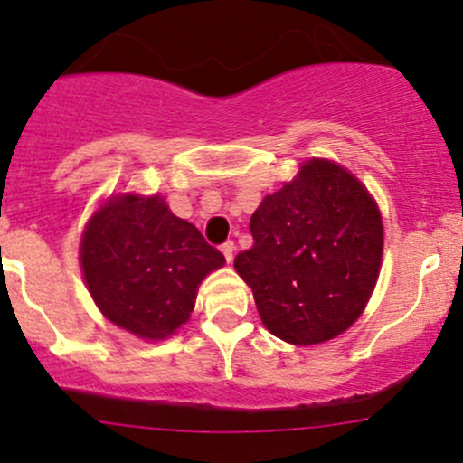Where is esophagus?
<instances>
[{"label":"esophagus","instance_id":"1","mask_svg":"<svg viewBox=\"0 0 463 463\" xmlns=\"http://www.w3.org/2000/svg\"><path fill=\"white\" fill-rule=\"evenodd\" d=\"M233 242L232 241H227V242H222L221 245V251H222V256H225V260L227 262H232V258H233Z\"/></svg>","mask_w":463,"mask_h":463}]
</instances>
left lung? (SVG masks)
<instances>
[{
    "label": "left lung",
    "mask_w": 463,
    "mask_h": 463,
    "mask_svg": "<svg viewBox=\"0 0 463 463\" xmlns=\"http://www.w3.org/2000/svg\"><path fill=\"white\" fill-rule=\"evenodd\" d=\"M253 245L233 258L271 335L328 341L365 308L383 258L381 212L341 165L310 159L253 212Z\"/></svg>",
    "instance_id": "left-lung-1"
}]
</instances>
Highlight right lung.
Returning a JSON list of instances; mask_svg holds the SVG:
<instances>
[{"label":"right lung","mask_w":463,"mask_h":463,"mask_svg":"<svg viewBox=\"0 0 463 463\" xmlns=\"http://www.w3.org/2000/svg\"><path fill=\"white\" fill-rule=\"evenodd\" d=\"M222 262L225 256L157 194L113 196L82 233L80 264L93 301L142 339H165L185 324L199 284Z\"/></svg>","instance_id":"obj_1"}]
</instances>
